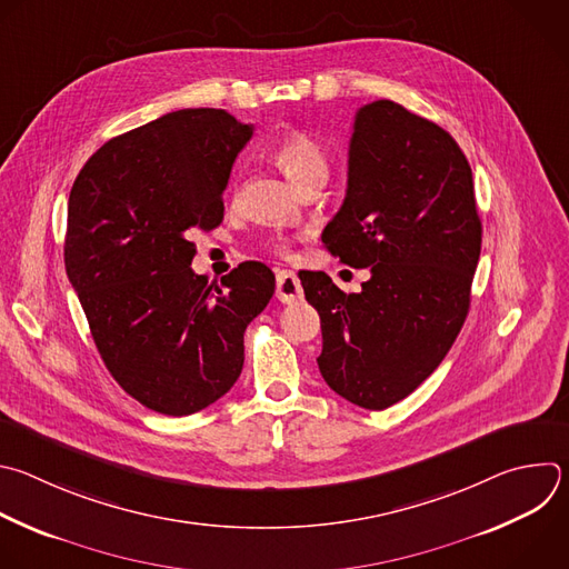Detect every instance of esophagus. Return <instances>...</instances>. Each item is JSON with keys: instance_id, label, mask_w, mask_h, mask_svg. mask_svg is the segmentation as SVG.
<instances>
[{"instance_id": "esophagus-1", "label": "esophagus", "mask_w": 569, "mask_h": 569, "mask_svg": "<svg viewBox=\"0 0 569 569\" xmlns=\"http://www.w3.org/2000/svg\"><path fill=\"white\" fill-rule=\"evenodd\" d=\"M303 297V288L299 277L292 270H281L277 274V299L283 303H295Z\"/></svg>"}]
</instances>
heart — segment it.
Listing matches in <instances>:
<instances>
[{
    "instance_id": "1",
    "label": "heart",
    "mask_w": 569,
    "mask_h": 569,
    "mask_svg": "<svg viewBox=\"0 0 569 569\" xmlns=\"http://www.w3.org/2000/svg\"><path fill=\"white\" fill-rule=\"evenodd\" d=\"M274 160L290 178V182L301 189L312 180L328 178V156L323 147L308 133H290L274 147ZM274 248L279 252H288L286 241H277Z\"/></svg>"
}]
</instances>
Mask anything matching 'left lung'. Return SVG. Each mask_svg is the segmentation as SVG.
<instances>
[{"instance_id": "left-lung-1", "label": "left lung", "mask_w": 569, "mask_h": 569, "mask_svg": "<svg viewBox=\"0 0 569 569\" xmlns=\"http://www.w3.org/2000/svg\"><path fill=\"white\" fill-rule=\"evenodd\" d=\"M321 241L341 263L370 268L350 295L323 272L299 274L321 319V377L361 409H389L440 366L469 312L482 226L467 156L398 102L363 104L346 199Z\"/></svg>"}]
</instances>
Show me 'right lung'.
<instances>
[{"label": "right lung", "instance_id": "right-lung-1", "mask_svg": "<svg viewBox=\"0 0 569 569\" xmlns=\"http://www.w3.org/2000/svg\"><path fill=\"white\" fill-rule=\"evenodd\" d=\"M252 124L226 109H180L104 142L69 197L64 266L113 380L162 416L223 398L243 368V332L274 295L246 261L208 283L197 230L223 221V189Z\"/></svg>", "mask_w": 569, "mask_h": 569}]
</instances>
